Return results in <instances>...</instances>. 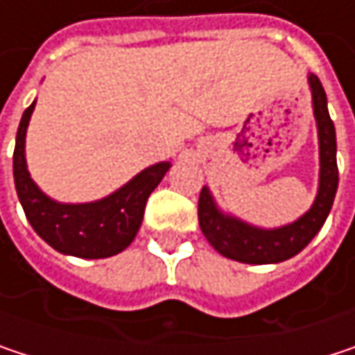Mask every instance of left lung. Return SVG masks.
Here are the masks:
<instances>
[{
	"label": "left lung",
	"mask_w": 355,
	"mask_h": 355,
	"mask_svg": "<svg viewBox=\"0 0 355 355\" xmlns=\"http://www.w3.org/2000/svg\"><path fill=\"white\" fill-rule=\"evenodd\" d=\"M311 88H313V105L315 116L319 123V144H320V187L319 195L315 199V205L309 214H304L298 222L277 228V230H259L247 226L239 220L224 218L209 195V191L203 187L199 193V226L207 243L216 248L220 254L241 261V263H279L294 254H298L306 247L315 234L319 232L331 211L339 171H337V141H335V125L327 110V96L322 90V84L317 76H311Z\"/></svg>",
	"instance_id": "obj_1"
}]
</instances>
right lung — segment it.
<instances>
[{"label": "right lung", "instance_id": "obj_1", "mask_svg": "<svg viewBox=\"0 0 355 355\" xmlns=\"http://www.w3.org/2000/svg\"><path fill=\"white\" fill-rule=\"evenodd\" d=\"M35 103L24 110L14 150V180L18 199L35 232L55 250L80 259H105L121 252L135 239L150 193L171 168L168 162L139 173L107 199L84 205L51 201L33 182L24 160V137Z\"/></svg>", "mask_w": 355, "mask_h": 355}]
</instances>
